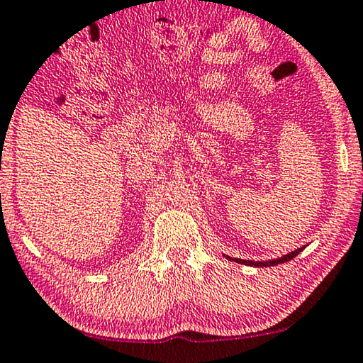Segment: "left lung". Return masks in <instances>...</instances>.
<instances>
[{"label":"left lung","instance_id":"obj_1","mask_svg":"<svg viewBox=\"0 0 363 363\" xmlns=\"http://www.w3.org/2000/svg\"><path fill=\"white\" fill-rule=\"evenodd\" d=\"M302 250H303V248H298V250L291 252V253H289V255H285V257H281V258H277V260H270V262H252V260H240V258H235V262L243 263V265H253V267H274V265H279V263H284V262L291 260V258L298 255V253L302 252ZM227 258H230V257H227Z\"/></svg>","mask_w":363,"mask_h":363}]
</instances>
